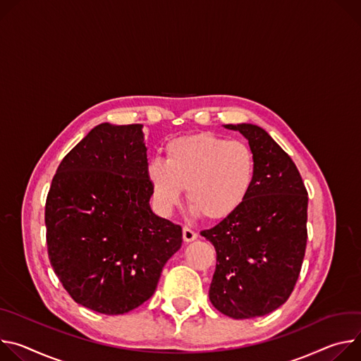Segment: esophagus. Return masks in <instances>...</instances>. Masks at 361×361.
Listing matches in <instances>:
<instances>
[{
    "instance_id": "esophagus-1",
    "label": "esophagus",
    "mask_w": 361,
    "mask_h": 361,
    "mask_svg": "<svg viewBox=\"0 0 361 361\" xmlns=\"http://www.w3.org/2000/svg\"><path fill=\"white\" fill-rule=\"evenodd\" d=\"M182 232H183V241L185 243H192V241H195V239L197 238V233L193 229L188 228V226H185Z\"/></svg>"
}]
</instances>
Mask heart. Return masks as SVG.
<instances>
[{"mask_svg":"<svg viewBox=\"0 0 361 361\" xmlns=\"http://www.w3.org/2000/svg\"><path fill=\"white\" fill-rule=\"evenodd\" d=\"M255 171V156L247 143L197 133L171 140L165 160H149L146 178L159 215L171 216L186 189L193 215L221 221L247 201Z\"/></svg>","mask_w":361,"mask_h":361,"instance_id":"b5f03b06","label":"heart"}]
</instances>
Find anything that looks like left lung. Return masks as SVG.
<instances>
[{
  "instance_id": "left-lung-1",
  "label": "left lung",
  "mask_w": 361,
  "mask_h": 361,
  "mask_svg": "<svg viewBox=\"0 0 361 361\" xmlns=\"http://www.w3.org/2000/svg\"><path fill=\"white\" fill-rule=\"evenodd\" d=\"M225 128L248 140L255 180L247 201L201 235L216 251L209 300L243 319L269 314L291 295L305 255L308 196L293 159L262 128Z\"/></svg>"
}]
</instances>
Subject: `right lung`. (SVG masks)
<instances>
[{
	"instance_id": "add662e5",
	"label": "right lung",
	"mask_w": 361,
	"mask_h": 361,
	"mask_svg": "<svg viewBox=\"0 0 361 361\" xmlns=\"http://www.w3.org/2000/svg\"><path fill=\"white\" fill-rule=\"evenodd\" d=\"M142 125L102 123L61 160L46 201L50 264L70 297L125 314L147 301L182 228L152 212Z\"/></svg>"
}]
</instances>
